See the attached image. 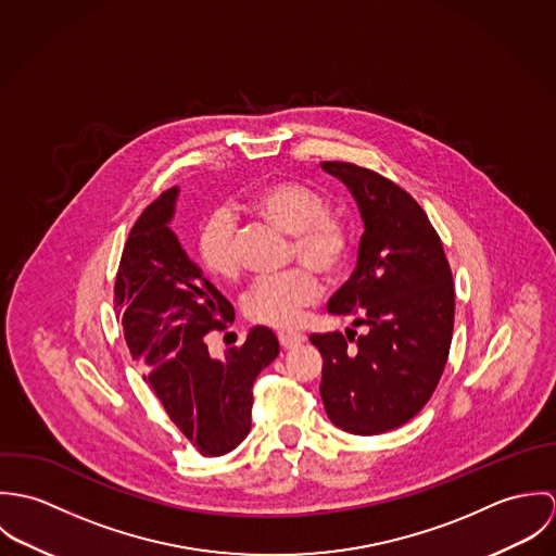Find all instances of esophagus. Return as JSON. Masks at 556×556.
Masks as SVG:
<instances>
[{"label": "esophagus", "instance_id": "34e87169", "mask_svg": "<svg viewBox=\"0 0 556 556\" xmlns=\"http://www.w3.org/2000/svg\"><path fill=\"white\" fill-rule=\"evenodd\" d=\"M278 340H280V344H282L285 349H295V346H300V344L306 342V336L300 333V331H280V333H278Z\"/></svg>", "mask_w": 556, "mask_h": 556}]
</instances>
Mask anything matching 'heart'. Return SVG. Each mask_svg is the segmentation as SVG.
I'll return each instance as SVG.
<instances>
[{
    "label": "heart",
    "instance_id": "b5f03b06",
    "mask_svg": "<svg viewBox=\"0 0 556 556\" xmlns=\"http://www.w3.org/2000/svg\"><path fill=\"white\" fill-rule=\"evenodd\" d=\"M245 207L293 238L291 258L311 266L323 278H336L351 254L349 225L327 212V199L300 181H274L258 188ZM197 250L203 267L220 280H236L239 256L236 223L229 212L218 210L205 218L197 236ZM317 276L305 267L256 280L243 295V315L269 327H293L304 308L317 302Z\"/></svg>",
    "mask_w": 556,
    "mask_h": 556
}]
</instances>
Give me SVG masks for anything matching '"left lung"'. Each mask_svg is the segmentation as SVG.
Wrapping results in <instances>:
<instances>
[{
	"label": "left lung",
	"instance_id": "left-lung-1",
	"mask_svg": "<svg viewBox=\"0 0 556 556\" xmlns=\"http://www.w3.org/2000/svg\"><path fill=\"white\" fill-rule=\"evenodd\" d=\"M320 168L351 190L364 223L357 267L327 311L368 331L311 336L323 355L318 390L333 426L381 434L415 417L439 386L454 331L452 269L426 212L394 181L351 162Z\"/></svg>",
	"mask_w": 556,
	"mask_h": 556
}]
</instances>
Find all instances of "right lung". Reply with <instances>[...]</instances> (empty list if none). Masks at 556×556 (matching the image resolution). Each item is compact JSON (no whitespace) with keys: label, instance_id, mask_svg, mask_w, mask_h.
Here are the masks:
<instances>
[{"label":"right lung","instance_id":"add662e5","mask_svg":"<svg viewBox=\"0 0 556 556\" xmlns=\"http://www.w3.org/2000/svg\"><path fill=\"white\" fill-rule=\"evenodd\" d=\"M177 194V186L162 192L135 223L113 302L130 355L170 421L203 456H225L250 432L252 386L280 344L256 325L223 359L210 355L205 336L233 323L236 311L170 231Z\"/></svg>","mask_w":556,"mask_h":556}]
</instances>
